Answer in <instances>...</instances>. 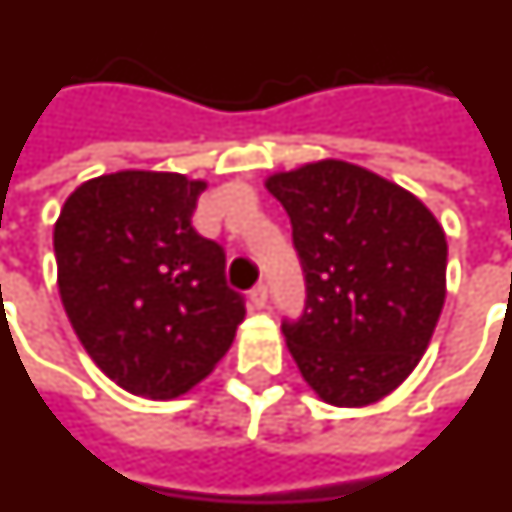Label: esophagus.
<instances>
[{
	"label": "esophagus",
	"instance_id": "1",
	"mask_svg": "<svg viewBox=\"0 0 512 512\" xmlns=\"http://www.w3.org/2000/svg\"><path fill=\"white\" fill-rule=\"evenodd\" d=\"M249 302L255 304L257 309L268 307V286H265V283H257L255 289L249 291Z\"/></svg>",
	"mask_w": 512,
	"mask_h": 512
}]
</instances>
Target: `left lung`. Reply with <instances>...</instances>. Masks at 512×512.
Returning a JSON list of instances; mask_svg holds the SVG:
<instances>
[{"label": "left lung", "mask_w": 512, "mask_h": 512, "mask_svg": "<svg viewBox=\"0 0 512 512\" xmlns=\"http://www.w3.org/2000/svg\"><path fill=\"white\" fill-rule=\"evenodd\" d=\"M265 187L289 213L307 289L302 315L281 325L296 367L333 406L380 401L435 333L445 231L411 192L346 161L307 163Z\"/></svg>", "instance_id": "8db88e82"}]
</instances>
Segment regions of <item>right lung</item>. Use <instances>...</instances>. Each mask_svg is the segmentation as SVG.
Instances as JSON below:
<instances>
[{
    "label": "right lung",
    "instance_id": "add662e5",
    "mask_svg": "<svg viewBox=\"0 0 512 512\" xmlns=\"http://www.w3.org/2000/svg\"><path fill=\"white\" fill-rule=\"evenodd\" d=\"M205 182L117 171L80 184L54 226L59 294L119 388L176 398L221 362L244 320L226 252L192 226Z\"/></svg>",
    "mask_w": 512,
    "mask_h": 512
}]
</instances>
